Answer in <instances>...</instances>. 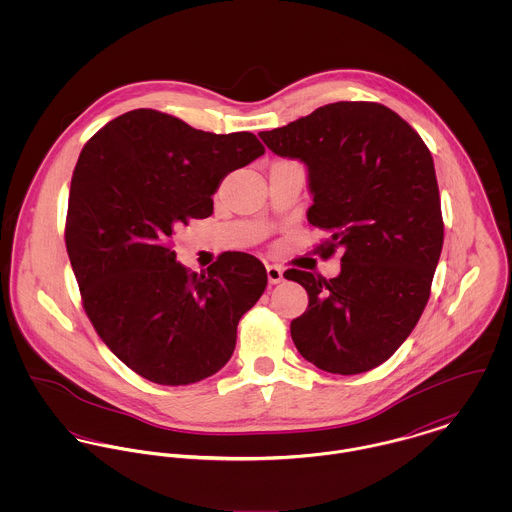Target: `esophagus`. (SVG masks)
<instances>
[{"instance_id":"obj_1","label":"esophagus","mask_w":512,"mask_h":512,"mask_svg":"<svg viewBox=\"0 0 512 512\" xmlns=\"http://www.w3.org/2000/svg\"><path fill=\"white\" fill-rule=\"evenodd\" d=\"M266 272H268L270 284H280V282L284 280V270H282V266H278V264H268Z\"/></svg>"}]
</instances>
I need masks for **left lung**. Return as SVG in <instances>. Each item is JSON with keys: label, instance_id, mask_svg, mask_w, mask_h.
Masks as SVG:
<instances>
[{"label": "left lung", "instance_id": "8db88e82", "mask_svg": "<svg viewBox=\"0 0 512 512\" xmlns=\"http://www.w3.org/2000/svg\"><path fill=\"white\" fill-rule=\"evenodd\" d=\"M260 138L307 165V220L327 234L317 250L321 258L343 254L337 278L284 274L309 295L290 327L297 351L333 374L382 365L416 327L443 246L430 149L378 102L327 104Z\"/></svg>", "mask_w": 512, "mask_h": 512}]
</instances>
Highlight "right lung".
Wrapping results in <instances>:
<instances>
[{"label": "right lung", "mask_w": 512, "mask_h": 512, "mask_svg": "<svg viewBox=\"0 0 512 512\" xmlns=\"http://www.w3.org/2000/svg\"><path fill=\"white\" fill-rule=\"evenodd\" d=\"M264 151L250 132L211 134L140 108L78 155L65 242L82 307L106 347L149 382L183 386L219 372L240 317L268 286L252 254L224 252L197 274L173 250V232L211 217L220 181Z\"/></svg>", "instance_id": "obj_1"}]
</instances>
